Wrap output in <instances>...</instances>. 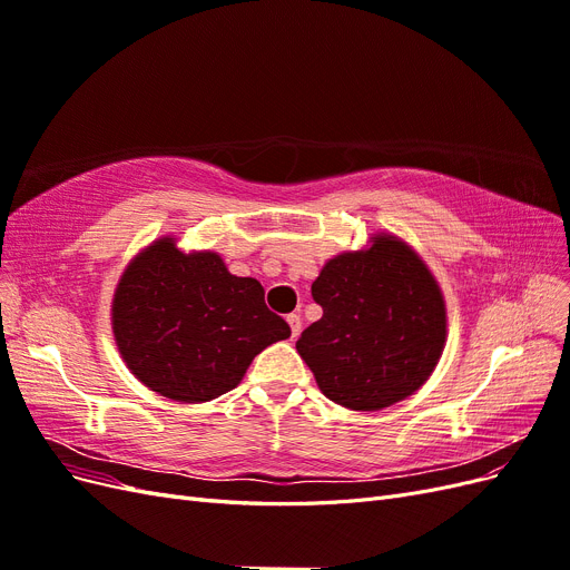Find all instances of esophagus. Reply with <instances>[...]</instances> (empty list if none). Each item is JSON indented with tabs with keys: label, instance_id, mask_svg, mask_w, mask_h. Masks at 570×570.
Wrapping results in <instances>:
<instances>
[{
	"label": "esophagus",
	"instance_id": "34e87169",
	"mask_svg": "<svg viewBox=\"0 0 570 570\" xmlns=\"http://www.w3.org/2000/svg\"><path fill=\"white\" fill-rule=\"evenodd\" d=\"M287 323H289L292 337H297L302 333V316L299 314H287Z\"/></svg>",
	"mask_w": 570,
	"mask_h": 570
}]
</instances>
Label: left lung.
<instances>
[{"label": "left lung", "instance_id": "obj_1", "mask_svg": "<svg viewBox=\"0 0 570 570\" xmlns=\"http://www.w3.org/2000/svg\"><path fill=\"white\" fill-rule=\"evenodd\" d=\"M323 316L297 340L321 392L354 411H377L416 392L438 366L446 316L421 258L381 235L366 252L331 258L312 285Z\"/></svg>", "mask_w": 570, "mask_h": 570}]
</instances>
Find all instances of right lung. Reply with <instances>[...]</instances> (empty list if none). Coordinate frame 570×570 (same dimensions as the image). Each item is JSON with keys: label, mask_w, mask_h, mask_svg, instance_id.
<instances>
[{"label": "right lung", "mask_w": 570, "mask_h": 570, "mask_svg": "<svg viewBox=\"0 0 570 570\" xmlns=\"http://www.w3.org/2000/svg\"><path fill=\"white\" fill-rule=\"evenodd\" d=\"M114 335L128 368L176 402H209L243 381L252 358L289 337L254 278L214 252L183 254L164 237L126 268L114 295Z\"/></svg>", "instance_id": "1"}]
</instances>
